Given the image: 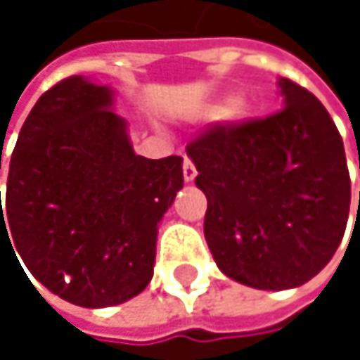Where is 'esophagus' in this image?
<instances>
[{
	"mask_svg": "<svg viewBox=\"0 0 360 360\" xmlns=\"http://www.w3.org/2000/svg\"><path fill=\"white\" fill-rule=\"evenodd\" d=\"M195 175H198V171H195V165H193V160L185 156V158H183V179L193 181L195 179Z\"/></svg>",
	"mask_w": 360,
	"mask_h": 360,
	"instance_id": "obj_1",
	"label": "esophagus"
}]
</instances>
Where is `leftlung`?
I'll return each instance as SVG.
<instances>
[{
	"label": "left lung",
	"mask_w": 360,
	"mask_h": 360,
	"mask_svg": "<svg viewBox=\"0 0 360 360\" xmlns=\"http://www.w3.org/2000/svg\"><path fill=\"white\" fill-rule=\"evenodd\" d=\"M279 87L285 106L275 114L206 124L187 143L208 200V248L227 277L258 290L313 279L350 212L344 143L329 112L290 79Z\"/></svg>",
	"instance_id": "8db88e82"
}]
</instances>
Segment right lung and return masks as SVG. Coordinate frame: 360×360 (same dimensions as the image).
I'll use <instances>...</instances> for the list:
<instances>
[{
    "label": "right lung",
    "mask_w": 360,
    "mask_h": 360,
    "mask_svg": "<svg viewBox=\"0 0 360 360\" xmlns=\"http://www.w3.org/2000/svg\"><path fill=\"white\" fill-rule=\"evenodd\" d=\"M110 102L108 87L83 77L47 89L20 129L0 202V238L41 285L87 309L146 290L158 223L183 187V158L137 156Z\"/></svg>",
    "instance_id": "obj_1"
}]
</instances>
